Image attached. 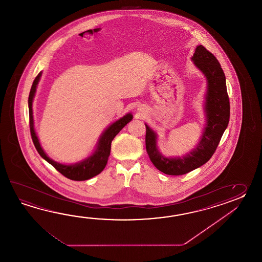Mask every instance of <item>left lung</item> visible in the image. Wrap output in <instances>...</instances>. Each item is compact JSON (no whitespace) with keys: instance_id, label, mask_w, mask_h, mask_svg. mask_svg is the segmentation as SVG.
<instances>
[{"instance_id":"obj_1","label":"left lung","mask_w":262,"mask_h":262,"mask_svg":"<svg viewBox=\"0 0 262 262\" xmlns=\"http://www.w3.org/2000/svg\"><path fill=\"white\" fill-rule=\"evenodd\" d=\"M191 59L207 79L204 104L206 125L200 142L186 156L166 157L158 150L156 132L145 124L147 154L155 167L167 175H184L209 161L216 150L229 121L230 106L226 77L217 59L202 45L195 48Z\"/></svg>"}]
</instances>
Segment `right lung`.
Wrapping results in <instances>:
<instances>
[{"instance_id": "1", "label": "right lung", "mask_w": 262, "mask_h": 262, "mask_svg": "<svg viewBox=\"0 0 262 262\" xmlns=\"http://www.w3.org/2000/svg\"><path fill=\"white\" fill-rule=\"evenodd\" d=\"M41 76H42V72H40L36 76V78H34L32 88L30 91L28 99L30 131H31V136L36 150L42 158H44L46 161L49 162L50 165H52L59 172L61 173L67 178L73 181H85V180H89L95 177L101 171H103V169L106 167L108 156L111 155L112 140L115 138V136L133 119V115L131 113H127L126 115H124L123 117L111 124L105 130V132L102 134L100 139L98 140L96 149L92 156L85 158L82 161L71 164V165H64V164L58 163L47 156V154L45 152L40 145L39 139L37 138V135L34 130L33 100H34L36 87L39 82Z\"/></svg>"}]
</instances>
